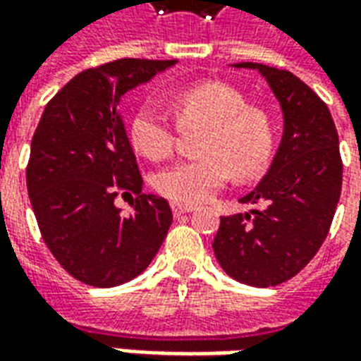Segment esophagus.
<instances>
[{
    "mask_svg": "<svg viewBox=\"0 0 361 361\" xmlns=\"http://www.w3.org/2000/svg\"><path fill=\"white\" fill-rule=\"evenodd\" d=\"M195 209L193 204H183V203H172V212L173 216H181V214H188Z\"/></svg>",
    "mask_w": 361,
    "mask_h": 361,
    "instance_id": "esophagus-1",
    "label": "esophagus"
}]
</instances>
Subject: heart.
Segmentation results:
<instances>
[{"mask_svg": "<svg viewBox=\"0 0 361 361\" xmlns=\"http://www.w3.org/2000/svg\"><path fill=\"white\" fill-rule=\"evenodd\" d=\"M173 110L183 129H203L195 160H181L154 176V189L176 203H203L234 173L247 180L263 172L272 147L271 127L263 114L250 110L234 87L207 81L178 90ZM133 149L160 160L173 149L176 129L157 104H141L129 121Z\"/></svg>", "mask_w": 361, "mask_h": 361, "instance_id": "b5f03b06", "label": "heart"}]
</instances>
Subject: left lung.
<instances>
[{
  "mask_svg": "<svg viewBox=\"0 0 361 361\" xmlns=\"http://www.w3.org/2000/svg\"><path fill=\"white\" fill-rule=\"evenodd\" d=\"M235 69L257 71L279 100L282 137L269 172L243 204H261L220 219L212 250L222 271L247 286L286 282L325 242L341 199L338 133L326 104L284 69L242 61Z\"/></svg>",
  "mask_w": 361,
  "mask_h": 361,
  "instance_id": "obj_1",
  "label": "left lung"
}]
</instances>
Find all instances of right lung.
Listing matches in <instances>:
<instances>
[{"label": "right lung", "instance_id": "obj_1", "mask_svg": "<svg viewBox=\"0 0 361 361\" xmlns=\"http://www.w3.org/2000/svg\"><path fill=\"white\" fill-rule=\"evenodd\" d=\"M178 59H118L75 75L44 108L36 127L27 188L48 250L71 276L96 288L139 276L172 224L170 204L142 193L121 98ZM133 190L131 215L113 204Z\"/></svg>", "mask_w": 361, "mask_h": 361}]
</instances>
